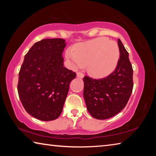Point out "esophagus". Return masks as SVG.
Instances as JSON below:
<instances>
[{
	"label": "esophagus",
	"mask_w": 156,
	"mask_h": 156,
	"mask_svg": "<svg viewBox=\"0 0 156 156\" xmlns=\"http://www.w3.org/2000/svg\"><path fill=\"white\" fill-rule=\"evenodd\" d=\"M77 77L78 78H83L84 77V74H83V73H81V72H78L77 73Z\"/></svg>",
	"instance_id": "obj_1"
}]
</instances>
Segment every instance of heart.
<instances>
[{
	"label": "heart",
	"mask_w": 156,
	"mask_h": 156,
	"mask_svg": "<svg viewBox=\"0 0 156 156\" xmlns=\"http://www.w3.org/2000/svg\"><path fill=\"white\" fill-rule=\"evenodd\" d=\"M66 57L79 67L87 65L91 75L102 78L115 69L120 58V50L115 41L102 37L82 43L74 51L68 49Z\"/></svg>",
	"instance_id": "b5f03b06"
}]
</instances>
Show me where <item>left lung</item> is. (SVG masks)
Returning <instances> with one entry per match:
<instances>
[{"label":"left lung","mask_w":156,"mask_h":156,"mask_svg":"<svg viewBox=\"0 0 156 156\" xmlns=\"http://www.w3.org/2000/svg\"><path fill=\"white\" fill-rule=\"evenodd\" d=\"M120 59L114 72L98 80L84 76L83 96L92 117L105 120L121 112L133 90V69L129 53L118 39Z\"/></svg>","instance_id":"left-lung-1"}]
</instances>
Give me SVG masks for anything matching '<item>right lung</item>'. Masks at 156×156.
Segmentation results:
<instances>
[{"label":"right lung","instance_id":"right-lung-1","mask_svg":"<svg viewBox=\"0 0 156 156\" xmlns=\"http://www.w3.org/2000/svg\"><path fill=\"white\" fill-rule=\"evenodd\" d=\"M64 39H43L36 43L25 56L19 72L18 92L29 114L43 121L60 116L69 84L76 76L65 68L62 53Z\"/></svg>","mask_w":156,"mask_h":156}]
</instances>
